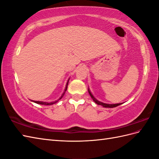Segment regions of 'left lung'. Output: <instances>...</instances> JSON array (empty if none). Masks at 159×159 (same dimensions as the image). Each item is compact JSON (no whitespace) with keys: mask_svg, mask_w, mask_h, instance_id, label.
I'll list each match as a JSON object with an SVG mask.
<instances>
[{"mask_svg":"<svg viewBox=\"0 0 159 159\" xmlns=\"http://www.w3.org/2000/svg\"><path fill=\"white\" fill-rule=\"evenodd\" d=\"M87 89H88V92H89V95H90L91 97H92V98L93 100L94 101V102H96L97 104H98V105H101V106H102L103 107H106V108H113V107H117V106L120 105V104H121V103H117V104H107V103H104V102H100V101L98 100L96 98H95V97H94V96L92 95V93H91V92H90V90H89V88Z\"/></svg>","mask_w":159,"mask_h":159,"instance_id":"left-lung-1","label":"left lung"}]
</instances>
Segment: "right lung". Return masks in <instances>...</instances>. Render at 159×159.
<instances>
[{"label": "right lung", "instance_id": "obj_1", "mask_svg": "<svg viewBox=\"0 0 159 159\" xmlns=\"http://www.w3.org/2000/svg\"><path fill=\"white\" fill-rule=\"evenodd\" d=\"M69 80H70V79H69L68 80H67V83H66V85L65 90H64V92H63V93H62V95L61 96V97L59 98L58 100H55V101H52V102H42V101H35V100H31L32 101V102H35V103L39 104H44V105H51V104H55L56 102H58V101H59V100L61 99V98H62V97L64 96V94H65V93H66V90H67V85H68Z\"/></svg>", "mask_w": 159, "mask_h": 159}]
</instances>
